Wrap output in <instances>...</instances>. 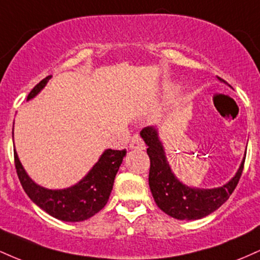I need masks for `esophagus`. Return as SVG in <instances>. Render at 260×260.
Listing matches in <instances>:
<instances>
[{"label":"esophagus","mask_w":260,"mask_h":260,"mask_svg":"<svg viewBox=\"0 0 260 260\" xmlns=\"http://www.w3.org/2000/svg\"><path fill=\"white\" fill-rule=\"evenodd\" d=\"M129 148L137 149V150H143V149H145L144 142H143V139L140 138L138 134H134L132 137V139H131V143H129Z\"/></svg>","instance_id":"1"}]
</instances>
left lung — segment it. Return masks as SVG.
Returning <instances> with one entry per match:
<instances>
[{
    "label": "left lung",
    "mask_w": 260,
    "mask_h": 260,
    "mask_svg": "<svg viewBox=\"0 0 260 260\" xmlns=\"http://www.w3.org/2000/svg\"><path fill=\"white\" fill-rule=\"evenodd\" d=\"M222 82L225 80L219 78ZM140 136L148 145L150 159L149 186L154 201L164 213L178 220H197L209 215L230 198L242 175L244 159L229 183L213 189H198L182 184L170 169L157 132L154 127L143 128Z\"/></svg>",
    "instance_id": "obj_1"
}]
</instances>
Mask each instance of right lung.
I'll use <instances>...</instances> for the list:
<instances>
[{
  "label": "right lung",
  "instance_id": "obj_1",
  "mask_svg": "<svg viewBox=\"0 0 260 260\" xmlns=\"http://www.w3.org/2000/svg\"><path fill=\"white\" fill-rule=\"evenodd\" d=\"M50 78L51 76H47L35 85L29 92L26 100L34 98L46 85ZM126 149L123 150L107 149L82 181L73 187L57 190L47 189L34 183V181H31V178L26 175L25 170L23 169L16 150H14V165L23 189L39 208L62 221L76 222L89 219L105 207L111 194L116 174L120 169L122 160L126 156Z\"/></svg>",
  "mask_w": 260,
  "mask_h": 260
}]
</instances>
